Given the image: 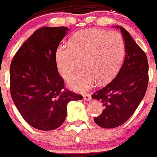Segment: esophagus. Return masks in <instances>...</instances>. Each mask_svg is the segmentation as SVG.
<instances>
[{"instance_id": "1", "label": "esophagus", "mask_w": 157, "mask_h": 157, "mask_svg": "<svg viewBox=\"0 0 157 157\" xmlns=\"http://www.w3.org/2000/svg\"><path fill=\"white\" fill-rule=\"evenodd\" d=\"M83 99H84L85 100H90L92 99V96L90 93H87V94L83 95Z\"/></svg>"}]
</instances>
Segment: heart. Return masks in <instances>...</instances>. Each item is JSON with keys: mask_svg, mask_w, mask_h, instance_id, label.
Returning <instances> with one entry per match:
<instances>
[{"mask_svg": "<svg viewBox=\"0 0 157 157\" xmlns=\"http://www.w3.org/2000/svg\"><path fill=\"white\" fill-rule=\"evenodd\" d=\"M125 54L123 36L117 31L88 29L77 32L69 45L60 44L54 54L56 67L64 79L75 69V58L82 59V70L70 78L68 86L83 92L96 83H105L119 71Z\"/></svg>", "mask_w": 157, "mask_h": 157, "instance_id": "1", "label": "heart"}]
</instances>
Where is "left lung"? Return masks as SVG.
<instances>
[{
	"instance_id": "1",
	"label": "left lung",
	"mask_w": 157,
	"mask_h": 157,
	"mask_svg": "<svg viewBox=\"0 0 157 157\" xmlns=\"http://www.w3.org/2000/svg\"><path fill=\"white\" fill-rule=\"evenodd\" d=\"M117 28L121 31L125 43L124 61L116 77L92 95L104 107L101 114L94 117V121L105 128L118 127L132 117L146 94L149 82L146 53L125 29Z\"/></svg>"
}]
</instances>
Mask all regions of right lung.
Segmentation results:
<instances>
[{
  "instance_id": "right-lung-1",
  "label": "right lung",
  "mask_w": 157,
  "mask_h": 157,
  "mask_svg": "<svg viewBox=\"0 0 157 157\" xmlns=\"http://www.w3.org/2000/svg\"><path fill=\"white\" fill-rule=\"evenodd\" d=\"M68 28L42 27L21 46L10 67V92L24 120L50 131L60 127L67 105L82 96L67 90L56 67L54 54Z\"/></svg>"
}]
</instances>
